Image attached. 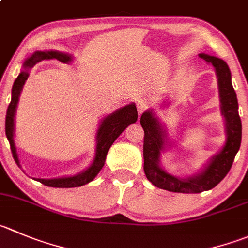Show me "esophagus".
I'll return each mask as SVG.
<instances>
[{
	"mask_svg": "<svg viewBox=\"0 0 248 248\" xmlns=\"http://www.w3.org/2000/svg\"><path fill=\"white\" fill-rule=\"evenodd\" d=\"M148 107H149V100L146 99L145 97L139 98V99L137 100V109H138L139 114H141L144 110L148 109Z\"/></svg>",
	"mask_w": 248,
	"mask_h": 248,
	"instance_id": "1",
	"label": "esophagus"
}]
</instances>
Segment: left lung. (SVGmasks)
<instances>
[{
    "label": "left lung",
    "mask_w": 248,
    "mask_h": 248,
    "mask_svg": "<svg viewBox=\"0 0 248 248\" xmlns=\"http://www.w3.org/2000/svg\"><path fill=\"white\" fill-rule=\"evenodd\" d=\"M216 69L219 88L220 110L225 120L227 140L219 153L210 158L207 165L198 174L178 178L166 172L160 166V156L165 151L167 134L151 110L143 112L140 124L144 129V172L155 186L173 193L199 194L215 188L228 174L235 155L241 145L242 126L239 116L236 93L232 85V74L224 60L208 54H199Z\"/></svg>",
    "instance_id": "1"
}]
</instances>
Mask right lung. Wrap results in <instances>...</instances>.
I'll return each instance as SVG.
<instances>
[{
    "instance_id": "obj_1",
    "label": "right lung",
    "mask_w": 248,
    "mask_h": 248,
    "mask_svg": "<svg viewBox=\"0 0 248 248\" xmlns=\"http://www.w3.org/2000/svg\"><path fill=\"white\" fill-rule=\"evenodd\" d=\"M45 59H57L62 63H68L71 62V55L65 54V53L58 52V50H47V52H37L33 53L30 58L24 62L23 70L19 74L18 78H16L12 87V99L8 105L6 115V136L8 139L9 144H11V150L13 154V157L16 160V165L20 166L19 162L18 154H16V143H14V116H16V104L19 102V95H20L23 86L25 81L29 78V70L33 68L37 63H40L41 60ZM138 119V112H137V108L134 103L126 105V107L121 108V109L116 110L112 114L108 115L104 117L100 126L97 131V146H95V156L93 158V162L91 163L90 167L87 170H82L81 173L75 175H70V177H62V178H53V179H41L37 178V182L42 183V184L47 185V186H52V188H76V186H81L87 183L92 182L95 178V175L100 172L103 168L107 158V154L109 151L110 146L112 145L117 137L127 128L131 124H134Z\"/></svg>"
}]
</instances>
